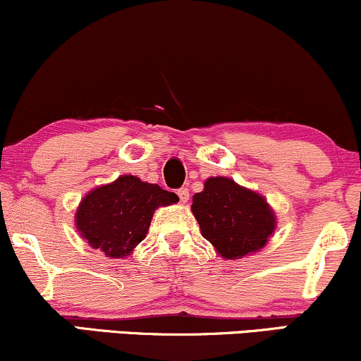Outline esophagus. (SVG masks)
Here are the masks:
<instances>
[{
    "instance_id": "obj_1",
    "label": "esophagus",
    "mask_w": 361,
    "mask_h": 361,
    "mask_svg": "<svg viewBox=\"0 0 361 361\" xmlns=\"http://www.w3.org/2000/svg\"><path fill=\"white\" fill-rule=\"evenodd\" d=\"M177 195H179L180 202H188L189 201V189L188 188H180L179 190H177Z\"/></svg>"
}]
</instances>
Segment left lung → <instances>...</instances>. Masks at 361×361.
<instances>
[{
    "instance_id": "1",
    "label": "left lung",
    "mask_w": 361,
    "mask_h": 361,
    "mask_svg": "<svg viewBox=\"0 0 361 361\" xmlns=\"http://www.w3.org/2000/svg\"><path fill=\"white\" fill-rule=\"evenodd\" d=\"M201 233L222 257H239L264 247L276 219L264 197L228 177H211L192 197Z\"/></svg>"
}]
</instances>
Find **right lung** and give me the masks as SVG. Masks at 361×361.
Returning a JSON list of instances; mask_svg holds the SVG:
<instances>
[{
    "instance_id": "add662e5",
    "label": "right lung",
    "mask_w": 361,
    "mask_h": 361,
    "mask_svg": "<svg viewBox=\"0 0 361 361\" xmlns=\"http://www.w3.org/2000/svg\"><path fill=\"white\" fill-rule=\"evenodd\" d=\"M179 201L173 192L135 176H122L83 197L77 228L93 249L106 257H123L144 241L154 211Z\"/></svg>"
}]
</instances>
